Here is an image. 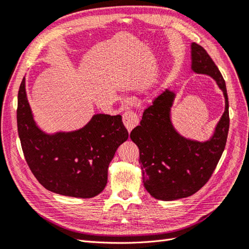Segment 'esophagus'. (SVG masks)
<instances>
[{
    "instance_id": "obj_1",
    "label": "esophagus",
    "mask_w": 249,
    "mask_h": 249,
    "mask_svg": "<svg viewBox=\"0 0 249 249\" xmlns=\"http://www.w3.org/2000/svg\"><path fill=\"white\" fill-rule=\"evenodd\" d=\"M123 121L126 130H128L130 133V132L139 124V117H137L136 113L132 112V110H128V112H125L123 115Z\"/></svg>"
}]
</instances>
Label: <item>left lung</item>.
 Listing matches in <instances>:
<instances>
[{"instance_id": "1", "label": "left lung", "mask_w": 249, "mask_h": 249, "mask_svg": "<svg viewBox=\"0 0 249 249\" xmlns=\"http://www.w3.org/2000/svg\"><path fill=\"white\" fill-rule=\"evenodd\" d=\"M191 48L192 70L216 81L225 97V112L211 139L197 142L180 135L171 124L174 91L166 89L143 110L141 124L130 137L140 149L143 186L159 200L180 199L199 191L211 178L227 142L229 102L225 80L206 50L195 42Z\"/></svg>"}]
</instances>
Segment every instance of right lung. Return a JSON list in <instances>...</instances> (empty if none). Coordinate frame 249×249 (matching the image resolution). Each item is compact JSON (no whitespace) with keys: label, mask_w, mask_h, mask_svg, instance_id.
I'll use <instances>...</instances> for the list:
<instances>
[{"label":"right lung","mask_w":249,"mask_h":249,"mask_svg":"<svg viewBox=\"0 0 249 249\" xmlns=\"http://www.w3.org/2000/svg\"><path fill=\"white\" fill-rule=\"evenodd\" d=\"M17 124L25 161L38 182L59 195L92 198L107 183V169L129 133L120 115L96 114L82 129L47 134L27 101L25 79L18 92Z\"/></svg>","instance_id":"obj_1"}]
</instances>
